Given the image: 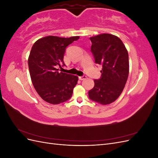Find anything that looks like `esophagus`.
Here are the masks:
<instances>
[{
	"mask_svg": "<svg viewBox=\"0 0 158 158\" xmlns=\"http://www.w3.org/2000/svg\"><path fill=\"white\" fill-rule=\"evenodd\" d=\"M85 78H86V76H79V79L81 80H85Z\"/></svg>",
	"mask_w": 158,
	"mask_h": 158,
	"instance_id": "34e87169",
	"label": "esophagus"
}]
</instances>
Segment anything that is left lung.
<instances>
[{
	"instance_id": "left-lung-1",
	"label": "left lung",
	"mask_w": 158,
	"mask_h": 158,
	"mask_svg": "<svg viewBox=\"0 0 158 158\" xmlns=\"http://www.w3.org/2000/svg\"><path fill=\"white\" fill-rule=\"evenodd\" d=\"M95 63L102 65L101 78L94 80V87L88 92L92 101L102 105L113 103L125 86L129 73L128 54L119 38L103 33L89 38Z\"/></svg>"
}]
</instances>
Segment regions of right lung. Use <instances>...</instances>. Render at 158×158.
Segmentation results:
<instances>
[{
	"label": "right lung",
	"mask_w": 158,
	"mask_h": 158,
	"mask_svg": "<svg viewBox=\"0 0 158 158\" xmlns=\"http://www.w3.org/2000/svg\"><path fill=\"white\" fill-rule=\"evenodd\" d=\"M79 38L49 35L38 40L32 46L28 58L30 74L36 92L44 101L56 105L67 101L73 95L78 77L59 72L57 68L64 66L66 47Z\"/></svg>",
	"instance_id": "1"
}]
</instances>
